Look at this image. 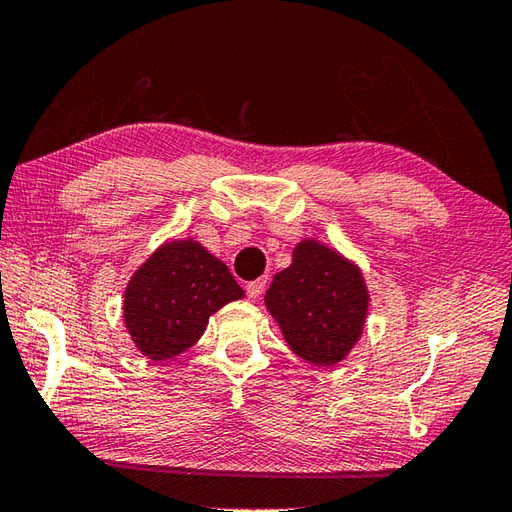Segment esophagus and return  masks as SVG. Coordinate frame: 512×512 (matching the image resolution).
<instances>
[{"label": "esophagus", "instance_id": "esophagus-1", "mask_svg": "<svg viewBox=\"0 0 512 512\" xmlns=\"http://www.w3.org/2000/svg\"><path fill=\"white\" fill-rule=\"evenodd\" d=\"M265 285H267V278H258L254 282H249V285H247V298L249 300H258L260 293L265 291Z\"/></svg>", "mask_w": 512, "mask_h": 512}]
</instances>
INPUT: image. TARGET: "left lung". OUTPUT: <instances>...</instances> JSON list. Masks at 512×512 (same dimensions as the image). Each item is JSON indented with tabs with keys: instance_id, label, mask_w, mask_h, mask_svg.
Instances as JSON below:
<instances>
[{
	"instance_id": "1",
	"label": "left lung",
	"mask_w": 512,
	"mask_h": 512,
	"mask_svg": "<svg viewBox=\"0 0 512 512\" xmlns=\"http://www.w3.org/2000/svg\"><path fill=\"white\" fill-rule=\"evenodd\" d=\"M265 306L295 355L317 368H333L363 335L370 291L355 260L302 238L291 265L274 276Z\"/></svg>"
}]
</instances>
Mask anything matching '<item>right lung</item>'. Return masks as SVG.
Wrapping results in <instances>:
<instances>
[{
  "label": "right lung",
  "instance_id": "obj_1",
  "mask_svg": "<svg viewBox=\"0 0 512 512\" xmlns=\"http://www.w3.org/2000/svg\"><path fill=\"white\" fill-rule=\"evenodd\" d=\"M243 295L223 260L195 238H173L127 282L124 328L144 357L173 359L199 342L210 315Z\"/></svg>",
  "mask_w": 512,
  "mask_h": 512
}]
</instances>
